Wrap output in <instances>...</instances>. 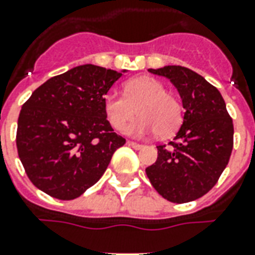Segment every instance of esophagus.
<instances>
[{
	"label": "esophagus",
	"mask_w": 255,
	"mask_h": 255,
	"mask_svg": "<svg viewBox=\"0 0 255 255\" xmlns=\"http://www.w3.org/2000/svg\"><path fill=\"white\" fill-rule=\"evenodd\" d=\"M127 145L133 147V149H142V147H143L140 143H136V142H132V140H127Z\"/></svg>",
	"instance_id": "1"
}]
</instances>
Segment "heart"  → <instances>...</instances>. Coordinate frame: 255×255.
I'll use <instances>...</instances> for the list:
<instances>
[{
    "mask_svg": "<svg viewBox=\"0 0 255 255\" xmlns=\"http://www.w3.org/2000/svg\"><path fill=\"white\" fill-rule=\"evenodd\" d=\"M103 108L108 122L117 131L126 127L138 112L139 119L126 129L135 136L154 131L158 136H168L182 120L177 98L165 91L161 81L149 76L129 78L124 84V95L110 92L103 99Z\"/></svg>",
    "mask_w": 255,
    "mask_h": 255,
    "instance_id": "1",
    "label": "heart"
}]
</instances>
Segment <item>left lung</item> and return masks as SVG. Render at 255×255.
<instances>
[{
    "label": "left lung",
    "mask_w": 255,
    "mask_h": 255,
    "mask_svg": "<svg viewBox=\"0 0 255 255\" xmlns=\"http://www.w3.org/2000/svg\"><path fill=\"white\" fill-rule=\"evenodd\" d=\"M149 72L174 84L185 115L174 140L157 146V160L146 168V175L168 202H193L214 186L228 165L233 147L232 119L220 91L193 70L164 66Z\"/></svg>",
    "instance_id": "8db88e82"
}]
</instances>
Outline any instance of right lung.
I'll return each mask as SVG.
<instances>
[{
    "label": "right lung",
    "instance_id": "1",
    "mask_svg": "<svg viewBox=\"0 0 255 255\" xmlns=\"http://www.w3.org/2000/svg\"><path fill=\"white\" fill-rule=\"evenodd\" d=\"M126 72L77 66L47 80L23 105L16 146L38 189L73 200L102 177L113 153L126 143L113 132L103 99Z\"/></svg>",
    "mask_w": 255,
    "mask_h": 255
}]
</instances>
